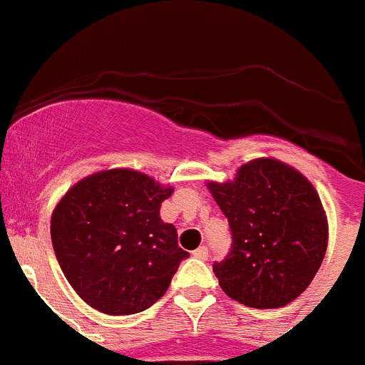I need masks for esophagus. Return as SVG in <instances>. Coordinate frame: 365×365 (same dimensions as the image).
Returning a JSON list of instances; mask_svg holds the SVG:
<instances>
[{"label":"esophagus","instance_id":"1","mask_svg":"<svg viewBox=\"0 0 365 365\" xmlns=\"http://www.w3.org/2000/svg\"><path fill=\"white\" fill-rule=\"evenodd\" d=\"M192 255L194 257H198V259L205 261V259H209V250H207V247H200L192 252Z\"/></svg>","mask_w":365,"mask_h":365}]
</instances>
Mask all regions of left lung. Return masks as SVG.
Wrapping results in <instances>:
<instances>
[{"label":"left lung","instance_id":"obj_1","mask_svg":"<svg viewBox=\"0 0 365 365\" xmlns=\"http://www.w3.org/2000/svg\"><path fill=\"white\" fill-rule=\"evenodd\" d=\"M232 232L229 255L214 263L221 290L250 308L295 301L321 268L328 217L304 175L275 158H255L232 182H209Z\"/></svg>","mask_w":365,"mask_h":365}]
</instances>
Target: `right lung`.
I'll list each match as a JSON object with an SVG mask.
<instances>
[{"mask_svg":"<svg viewBox=\"0 0 365 365\" xmlns=\"http://www.w3.org/2000/svg\"><path fill=\"white\" fill-rule=\"evenodd\" d=\"M173 194L151 176L110 169L75 183L52 212L50 234L64 277L106 315L148 309L167 292L180 263L175 225L160 205Z\"/></svg>","mask_w":365,"mask_h":365,"instance_id":"add662e5","label":"right lung"}]
</instances>
